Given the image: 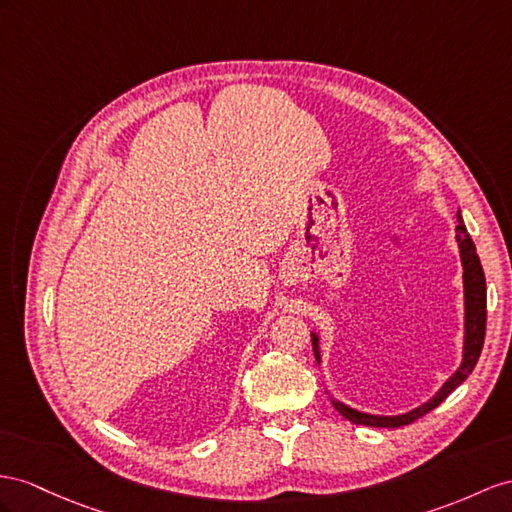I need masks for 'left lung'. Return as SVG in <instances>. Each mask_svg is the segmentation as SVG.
Wrapping results in <instances>:
<instances>
[{"mask_svg":"<svg viewBox=\"0 0 512 512\" xmlns=\"http://www.w3.org/2000/svg\"><path fill=\"white\" fill-rule=\"evenodd\" d=\"M458 225H456V244H458V253H461V266H463V355L458 368L448 376L437 393L426 402H422L415 409L400 413V415H376V413H365L355 409L342 400H337L331 396V402L337 409V413H342L346 419H350L352 424H363V426H376V428H398L415 422L417 417L426 415L428 411L439 406L450 393L461 385L465 378L471 374V370L476 368L480 350L484 344V324H487V281H484V272L480 257L476 253V244L469 238L467 227L463 222L461 212L456 214ZM311 342H313V352H316V361H322L320 355V335L318 331H311Z\"/></svg>","mask_w":512,"mask_h":512,"instance_id":"obj_1","label":"left lung"}]
</instances>
